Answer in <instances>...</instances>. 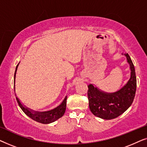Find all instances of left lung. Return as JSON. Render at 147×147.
I'll list each match as a JSON object with an SVG mask.
<instances>
[{
    "mask_svg": "<svg viewBox=\"0 0 147 147\" xmlns=\"http://www.w3.org/2000/svg\"><path fill=\"white\" fill-rule=\"evenodd\" d=\"M124 55L130 64L131 73L130 80L123 88L114 93H105L92 84L88 86L89 107L96 116L106 120L113 119L124 113L133 102L136 90L135 69L129 55L125 53Z\"/></svg>",
    "mask_w": 147,
    "mask_h": 147,
    "instance_id": "1",
    "label": "left lung"
}]
</instances>
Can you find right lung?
<instances>
[{"label": "right lung", "instance_id": "1", "mask_svg": "<svg viewBox=\"0 0 147 147\" xmlns=\"http://www.w3.org/2000/svg\"><path fill=\"white\" fill-rule=\"evenodd\" d=\"M19 64L17 65L15 72V76H14V89L15 90V77H16V72H17V67ZM16 100L18 102V104L21 108L22 110L25 112L26 115H27L29 117H30L31 119L37 121L38 122L42 124H49L53 122L55 120L59 119L65 113V108H66V100H67V96H65V99L62 103L60 104L59 106L57 108H54V109L49 110V111L47 112H33L32 110H30L28 108H26L23 106L21 102H20L19 98L16 96Z\"/></svg>", "mask_w": 147, "mask_h": 147}]
</instances>
